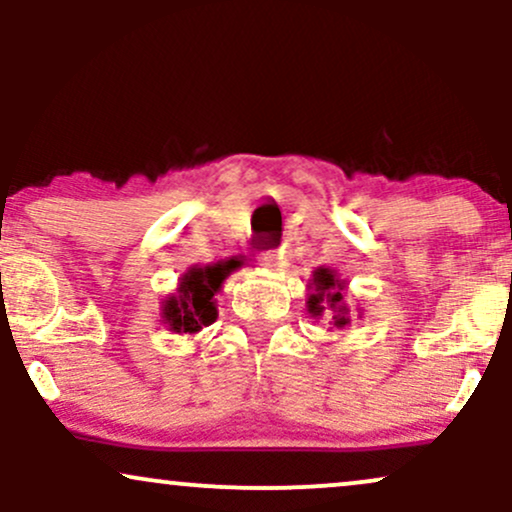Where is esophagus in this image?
Returning a JSON list of instances; mask_svg holds the SVG:
<instances>
[{"label": "esophagus", "mask_w": 512, "mask_h": 512, "mask_svg": "<svg viewBox=\"0 0 512 512\" xmlns=\"http://www.w3.org/2000/svg\"><path fill=\"white\" fill-rule=\"evenodd\" d=\"M260 264H262L264 269H276V267H279V255H276L274 250L262 252V255H260Z\"/></svg>", "instance_id": "34e87169"}]
</instances>
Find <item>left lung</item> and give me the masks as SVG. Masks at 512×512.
Instances as JSON below:
<instances>
[{
  "label": "left lung",
  "mask_w": 512,
  "mask_h": 512,
  "mask_svg": "<svg viewBox=\"0 0 512 512\" xmlns=\"http://www.w3.org/2000/svg\"><path fill=\"white\" fill-rule=\"evenodd\" d=\"M308 301H305V308H308L310 317H322L325 310H332V325L337 330H344V327L351 325V310L344 301L346 281L339 279V274L330 267H317L313 272V279L308 284ZM358 317H361V308H356Z\"/></svg>",
  "instance_id": "left-lung-1"
}]
</instances>
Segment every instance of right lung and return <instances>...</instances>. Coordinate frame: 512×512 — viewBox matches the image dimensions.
<instances>
[{
  "instance_id": "add662e5",
  "label": "right lung",
  "mask_w": 512,
  "mask_h": 512,
  "mask_svg": "<svg viewBox=\"0 0 512 512\" xmlns=\"http://www.w3.org/2000/svg\"><path fill=\"white\" fill-rule=\"evenodd\" d=\"M236 269L233 260L214 264H192L182 272L178 289L163 298V325L175 334H197L216 322V293L223 289L226 276Z\"/></svg>"
}]
</instances>
